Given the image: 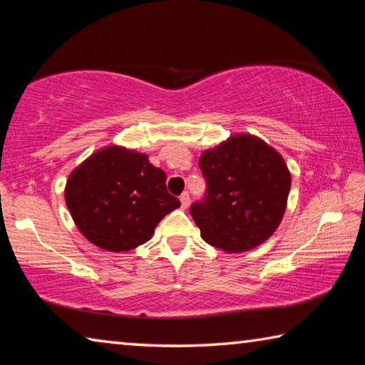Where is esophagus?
Segmentation results:
<instances>
[{
    "label": "esophagus",
    "mask_w": 365,
    "mask_h": 365,
    "mask_svg": "<svg viewBox=\"0 0 365 365\" xmlns=\"http://www.w3.org/2000/svg\"><path fill=\"white\" fill-rule=\"evenodd\" d=\"M179 200H181V205L182 208H187L189 204H190V197H189V192H182L181 197H179Z\"/></svg>",
    "instance_id": "esophagus-1"
}]
</instances>
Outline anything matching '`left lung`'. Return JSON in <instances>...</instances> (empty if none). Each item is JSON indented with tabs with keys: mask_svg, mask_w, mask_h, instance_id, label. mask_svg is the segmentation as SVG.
I'll return each mask as SVG.
<instances>
[{
	"mask_svg": "<svg viewBox=\"0 0 365 365\" xmlns=\"http://www.w3.org/2000/svg\"><path fill=\"white\" fill-rule=\"evenodd\" d=\"M205 197L190 205L204 241L246 252L270 237L286 210L291 175L273 147L250 134L231 135L202 153Z\"/></svg>",
	"mask_w": 365,
	"mask_h": 365,
	"instance_id": "1",
	"label": "left lung"
}]
</instances>
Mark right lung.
Listing matches in <instances>:
<instances>
[{
  "label": "right lung",
  "instance_id": "right-lung-1",
  "mask_svg": "<svg viewBox=\"0 0 365 365\" xmlns=\"http://www.w3.org/2000/svg\"><path fill=\"white\" fill-rule=\"evenodd\" d=\"M64 199L88 241L110 252H128L153 236L165 215L181 202L166 190V175L147 155L111 145L71 173Z\"/></svg>",
  "mask_w": 365,
  "mask_h": 365
}]
</instances>
